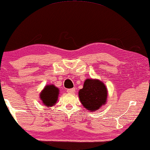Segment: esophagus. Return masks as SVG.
Instances as JSON below:
<instances>
[{
	"instance_id": "obj_1",
	"label": "esophagus",
	"mask_w": 150,
	"mask_h": 150,
	"mask_svg": "<svg viewBox=\"0 0 150 150\" xmlns=\"http://www.w3.org/2000/svg\"><path fill=\"white\" fill-rule=\"evenodd\" d=\"M67 92L68 93H75V89L72 88V89H69L67 90Z\"/></svg>"
}]
</instances>
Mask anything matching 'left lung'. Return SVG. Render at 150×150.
I'll return each instance as SVG.
<instances>
[{
  "instance_id": "1",
  "label": "left lung",
  "mask_w": 150,
  "mask_h": 150,
  "mask_svg": "<svg viewBox=\"0 0 150 150\" xmlns=\"http://www.w3.org/2000/svg\"><path fill=\"white\" fill-rule=\"evenodd\" d=\"M108 91L102 81L98 79H87L83 89H80L79 96L80 101L86 109L96 111L106 104Z\"/></svg>"
}]
</instances>
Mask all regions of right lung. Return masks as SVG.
<instances>
[{
  "label": "right lung",
  "mask_w": 150,
  "mask_h": 150,
  "mask_svg": "<svg viewBox=\"0 0 150 150\" xmlns=\"http://www.w3.org/2000/svg\"><path fill=\"white\" fill-rule=\"evenodd\" d=\"M59 90L54 85H46L40 93V97L45 106L50 107L54 105L58 100Z\"/></svg>",
  "instance_id": "obj_1"
}]
</instances>
